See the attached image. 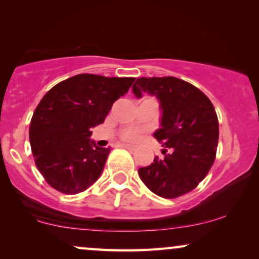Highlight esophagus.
Returning <instances> with one entry per match:
<instances>
[{
	"mask_svg": "<svg viewBox=\"0 0 259 259\" xmlns=\"http://www.w3.org/2000/svg\"><path fill=\"white\" fill-rule=\"evenodd\" d=\"M121 147L127 148V150H131V151L136 150V145H131V144H122Z\"/></svg>",
	"mask_w": 259,
	"mask_h": 259,
	"instance_id": "obj_1",
	"label": "esophagus"
}]
</instances>
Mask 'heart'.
Masks as SVG:
<instances>
[{"instance_id":"b5f03b06","label":"heart","mask_w":259,"mask_h":259,"mask_svg":"<svg viewBox=\"0 0 259 259\" xmlns=\"http://www.w3.org/2000/svg\"><path fill=\"white\" fill-rule=\"evenodd\" d=\"M137 132L136 131H130V132H127L126 134H125V138L126 139H128V140H134L137 138Z\"/></svg>"}]
</instances>
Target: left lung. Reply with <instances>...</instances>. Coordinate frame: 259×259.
Masks as SVG:
<instances>
[{"instance_id": "left-lung-1", "label": "left lung", "mask_w": 259, "mask_h": 259, "mask_svg": "<svg viewBox=\"0 0 259 259\" xmlns=\"http://www.w3.org/2000/svg\"><path fill=\"white\" fill-rule=\"evenodd\" d=\"M137 99L155 97L161 116L153 137L171 152L138 169L140 179L159 197L177 198L193 189L210 171L218 146L219 125L213 105L200 90L175 76L138 77Z\"/></svg>"}]
</instances>
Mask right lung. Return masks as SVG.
<instances>
[{
	"mask_svg": "<svg viewBox=\"0 0 259 259\" xmlns=\"http://www.w3.org/2000/svg\"><path fill=\"white\" fill-rule=\"evenodd\" d=\"M133 81L77 74L42 98L31 118L29 140L37 169L52 187L76 194L99 179L111 150L97 146L92 128L105 121Z\"/></svg>",
	"mask_w": 259,
	"mask_h": 259,
	"instance_id": "right-lung-1",
	"label": "right lung"
}]
</instances>
